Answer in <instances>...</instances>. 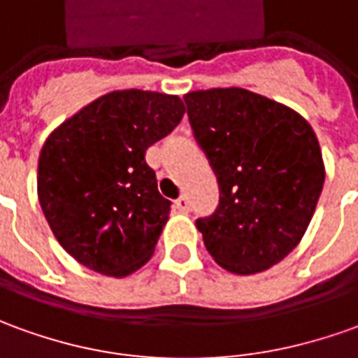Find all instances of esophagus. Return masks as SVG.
<instances>
[{
	"mask_svg": "<svg viewBox=\"0 0 358 358\" xmlns=\"http://www.w3.org/2000/svg\"><path fill=\"white\" fill-rule=\"evenodd\" d=\"M174 203H176V208H178V211H182V213H186V211L189 210V199L186 194H182Z\"/></svg>",
	"mask_w": 358,
	"mask_h": 358,
	"instance_id": "obj_1",
	"label": "esophagus"
}]
</instances>
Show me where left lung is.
Masks as SVG:
<instances>
[{"mask_svg": "<svg viewBox=\"0 0 358 358\" xmlns=\"http://www.w3.org/2000/svg\"><path fill=\"white\" fill-rule=\"evenodd\" d=\"M194 138L220 184V203L198 217L217 264L255 274L280 262L306 233L322 194L323 160L310 123L243 87L184 96Z\"/></svg>", "mask_w": 358, "mask_h": 358, "instance_id": "1", "label": "left lung"}]
</instances>
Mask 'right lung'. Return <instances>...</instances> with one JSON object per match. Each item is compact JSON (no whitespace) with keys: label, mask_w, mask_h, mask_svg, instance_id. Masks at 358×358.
Segmentation results:
<instances>
[{"label":"right lung","mask_w":358,"mask_h":358,"mask_svg":"<svg viewBox=\"0 0 358 358\" xmlns=\"http://www.w3.org/2000/svg\"><path fill=\"white\" fill-rule=\"evenodd\" d=\"M184 111L178 96L121 90L46 138L38 201L58 243L90 271L127 276L152 257L172 201L160 196L145 152Z\"/></svg>","instance_id":"1"}]
</instances>
